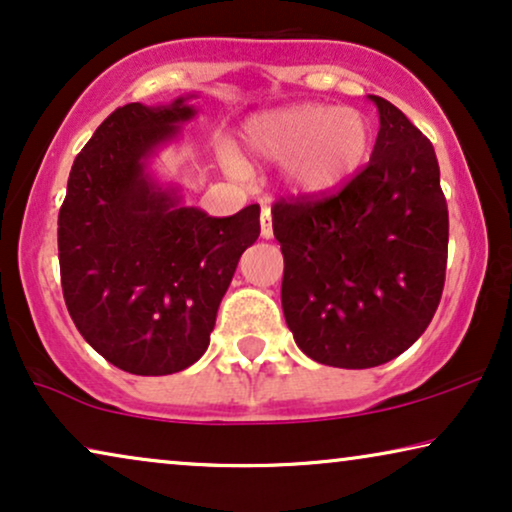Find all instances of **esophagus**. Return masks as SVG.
I'll return each mask as SVG.
<instances>
[{
	"instance_id": "1",
	"label": "esophagus",
	"mask_w": 512,
	"mask_h": 512,
	"mask_svg": "<svg viewBox=\"0 0 512 512\" xmlns=\"http://www.w3.org/2000/svg\"><path fill=\"white\" fill-rule=\"evenodd\" d=\"M261 237H263V240H270V237H272L270 209H263V214H261Z\"/></svg>"
}]
</instances>
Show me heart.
Wrapping results in <instances>:
<instances>
[{
	"label": "heart",
	"mask_w": 512,
	"mask_h": 512,
	"mask_svg": "<svg viewBox=\"0 0 512 512\" xmlns=\"http://www.w3.org/2000/svg\"><path fill=\"white\" fill-rule=\"evenodd\" d=\"M240 139L254 158L284 165V181L293 193L321 195L347 184L366 165L375 132L361 111L305 102L249 116ZM219 160L237 177L249 170L230 144H221Z\"/></svg>",
	"instance_id": "obj_1"
}]
</instances>
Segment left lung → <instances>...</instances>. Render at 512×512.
Wrapping results in <instances>:
<instances>
[{"mask_svg":"<svg viewBox=\"0 0 512 512\" xmlns=\"http://www.w3.org/2000/svg\"><path fill=\"white\" fill-rule=\"evenodd\" d=\"M368 100L380 130L366 170L333 198L272 207L293 340L354 370L396 359L431 324L450 235L433 144L384 97Z\"/></svg>","mask_w":512,"mask_h":512,"instance_id":"8db88e82","label":"left lung"}]
</instances>
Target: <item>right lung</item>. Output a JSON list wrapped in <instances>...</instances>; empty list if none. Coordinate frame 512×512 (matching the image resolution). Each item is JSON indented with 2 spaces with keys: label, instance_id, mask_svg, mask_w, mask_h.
<instances>
[{
  "label": "right lung",
  "instance_id": "obj_1",
  "mask_svg": "<svg viewBox=\"0 0 512 512\" xmlns=\"http://www.w3.org/2000/svg\"><path fill=\"white\" fill-rule=\"evenodd\" d=\"M193 97L116 109L76 156L58 216L67 310L88 345L132 375L179 373L207 352L237 261L261 235L258 205L209 216L153 172L198 116Z\"/></svg>",
  "mask_w": 512,
  "mask_h": 512
}]
</instances>
